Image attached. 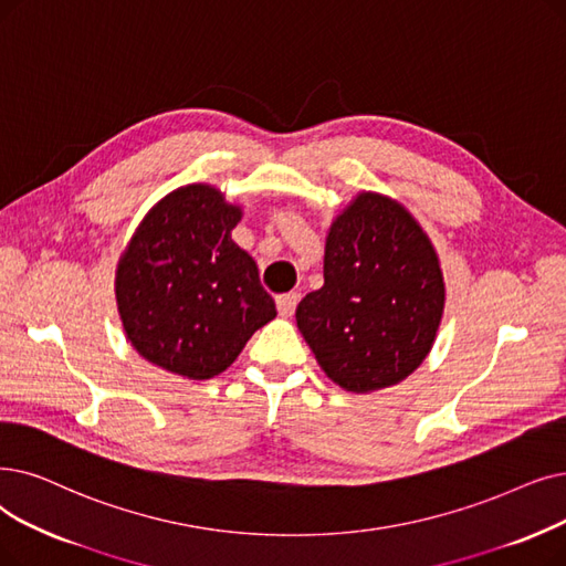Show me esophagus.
Returning <instances> with one entry per match:
<instances>
[{"label":"esophagus","mask_w":566,"mask_h":566,"mask_svg":"<svg viewBox=\"0 0 566 566\" xmlns=\"http://www.w3.org/2000/svg\"><path fill=\"white\" fill-rule=\"evenodd\" d=\"M298 298H301V296H298V293H296V291H289V293H280V296L275 298L280 316H291L293 312H296Z\"/></svg>","instance_id":"esophagus-1"}]
</instances>
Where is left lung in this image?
I'll use <instances>...</instances> for the list:
<instances>
[{
  "label": "left lung",
  "mask_w": 566,
  "mask_h": 566,
  "mask_svg": "<svg viewBox=\"0 0 566 566\" xmlns=\"http://www.w3.org/2000/svg\"><path fill=\"white\" fill-rule=\"evenodd\" d=\"M444 312V277L416 219L379 193H360L328 231L324 286L296 322L322 370L352 392L409 377Z\"/></svg>",
  "instance_id": "obj_1"
}]
</instances>
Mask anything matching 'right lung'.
Listing matches in <instances>:
<instances>
[{
  "instance_id": "add662e5",
  "label": "right lung",
  "mask_w": 566,
  "mask_h": 566,
  "mask_svg": "<svg viewBox=\"0 0 566 566\" xmlns=\"http://www.w3.org/2000/svg\"><path fill=\"white\" fill-rule=\"evenodd\" d=\"M240 208L208 185L168 193L117 265V310L134 349L164 370L210 379L277 310L254 259L231 240Z\"/></svg>"
}]
</instances>
